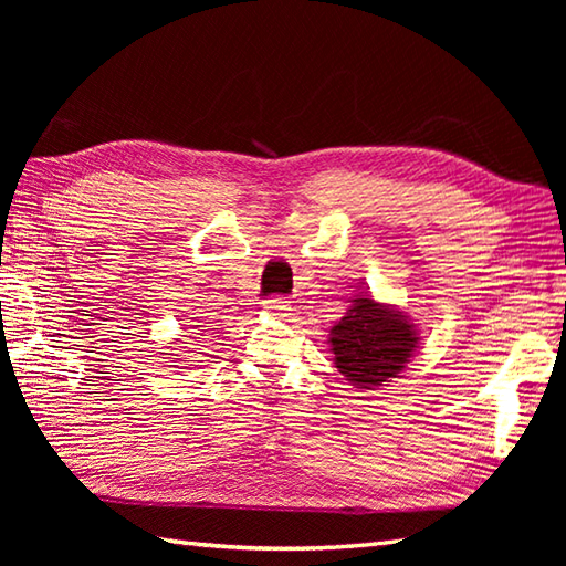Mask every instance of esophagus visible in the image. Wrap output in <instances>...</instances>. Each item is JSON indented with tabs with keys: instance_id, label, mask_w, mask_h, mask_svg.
Here are the masks:
<instances>
[{
	"instance_id": "1",
	"label": "esophagus",
	"mask_w": 566,
	"mask_h": 566,
	"mask_svg": "<svg viewBox=\"0 0 566 566\" xmlns=\"http://www.w3.org/2000/svg\"><path fill=\"white\" fill-rule=\"evenodd\" d=\"M264 311H268V314H272V316H286V311H290V302H286V298H282V296H272V298H268V302H264Z\"/></svg>"
}]
</instances>
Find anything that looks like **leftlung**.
I'll list each match as a JSON object with an SVG mask.
<instances>
[{
    "label": "left lung",
    "instance_id": "obj_1",
    "mask_svg": "<svg viewBox=\"0 0 566 566\" xmlns=\"http://www.w3.org/2000/svg\"><path fill=\"white\" fill-rule=\"evenodd\" d=\"M328 343L340 375L357 389H371L401 375L418 333L403 311L359 294L331 328Z\"/></svg>",
    "mask_w": 566,
    "mask_h": 566
}]
</instances>
